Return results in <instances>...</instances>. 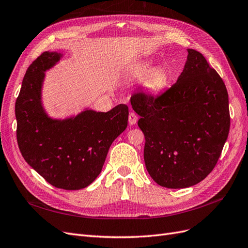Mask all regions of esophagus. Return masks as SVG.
Returning a JSON list of instances; mask_svg holds the SVG:
<instances>
[{"instance_id": "esophagus-1", "label": "esophagus", "mask_w": 248, "mask_h": 248, "mask_svg": "<svg viewBox=\"0 0 248 248\" xmlns=\"http://www.w3.org/2000/svg\"><path fill=\"white\" fill-rule=\"evenodd\" d=\"M138 121V116L135 112H130L129 114V124H135Z\"/></svg>"}]
</instances>
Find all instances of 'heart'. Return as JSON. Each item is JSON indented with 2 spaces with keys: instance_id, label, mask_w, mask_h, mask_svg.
<instances>
[{
  "instance_id": "obj_1",
  "label": "heart",
  "mask_w": 248,
  "mask_h": 248,
  "mask_svg": "<svg viewBox=\"0 0 248 248\" xmlns=\"http://www.w3.org/2000/svg\"><path fill=\"white\" fill-rule=\"evenodd\" d=\"M150 70L151 67L148 63H145V65L134 68L131 72V75L134 78L141 79L148 74L144 82L146 89L153 93H161L170 82V73L164 68L155 69L151 72Z\"/></svg>"
}]
</instances>
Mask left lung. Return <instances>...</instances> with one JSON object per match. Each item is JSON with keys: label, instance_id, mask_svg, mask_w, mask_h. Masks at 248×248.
Wrapping results in <instances>:
<instances>
[{"label": "left lung", "instance_id": "obj_1", "mask_svg": "<svg viewBox=\"0 0 248 248\" xmlns=\"http://www.w3.org/2000/svg\"><path fill=\"white\" fill-rule=\"evenodd\" d=\"M188 55L177 81L162 93L131 97L145 137L144 162L157 185L185 188L214 169L230 131L225 82L202 53Z\"/></svg>", "mask_w": 248, "mask_h": 248}]
</instances>
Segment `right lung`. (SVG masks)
I'll list each match as a JSON object with an SVG mask.
<instances>
[{
	"mask_svg": "<svg viewBox=\"0 0 248 248\" xmlns=\"http://www.w3.org/2000/svg\"><path fill=\"white\" fill-rule=\"evenodd\" d=\"M61 59L45 51L31 63L15 103L16 138L26 162L51 186L67 190L89 186L98 177L112 142L127 126L129 107L108 112L85 110L75 118L55 121L41 105L44 71Z\"/></svg>",
	"mask_w": 248,
	"mask_h": 248,
	"instance_id": "obj_1",
	"label": "right lung"
}]
</instances>
